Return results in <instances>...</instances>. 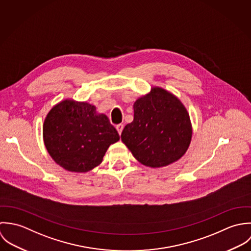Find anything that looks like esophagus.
Masks as SVG:
<instances>
[{
    "label": "esophagus",
    "mask_w": 251,
    "mask_h": 251,
    "mask_svg": "<svg viewBox=\"0 0 251 251\" xmlns=\"http://www.w3.org/2000/svg\"><path fill=\"white\" fill-rule=\"evenodd\" d=\"M123 128H124V125H123V124H119V125L116 126V130H117V132H118L119 135H121Z\"/></svg>",
    "instance_id": "34e87169"
}]
</instances>
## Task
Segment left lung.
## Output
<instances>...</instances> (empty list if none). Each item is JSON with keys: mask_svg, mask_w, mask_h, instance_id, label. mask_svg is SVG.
Returning a JSON list of instances; mask_svg holds the SVG:
<instances>
[{"mask_svg": "<svg viewBox=\"0 0 251 251\" xmlns=\"http://www.w3.org/2000/svg\"><path fill=\"white\" fill-rule=\"evenodd\" d=\"M189 113L171 92L154 86L134 102V120L121 141L143 165L161 168L179 160L192 139Z\"/></svg>", "mask_w": 251, "mask_h": 251, "instance_id": "8db88e82", "label": "left lung"}]
</instances>
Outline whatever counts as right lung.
<instances>
[{
	"label": "right lung",
	"mask_w": 251,
	"mask_h": 251,
	"mask_svg": "<svg viewBox=\"0 0 251 251\" xmlns=\"http://www.w3.org/2000/svg\"><path fill=\"white\" fill-rule=\"evenodd\" d=\"M43 136L51 158L69 172L86 173L99 166L110 145L119 141L116 129L96 106L73 99L61 100L48 113Z\"/></svg>",
	"instance_id": "right-lung-1"
}]
</instances>
